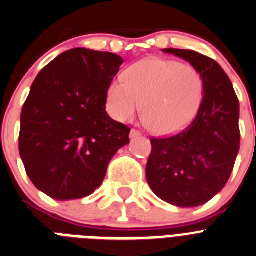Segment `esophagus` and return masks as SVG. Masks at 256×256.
Wrapping results in <instances>:
<instances>
[{
	"label": "esophagus",
	"mask_w": 256,
	"mask_h": 256,
	"mask_svg": "<svg viewBox=\"0 0 256 256\" xmlns=\"http://www.w3.org/2000/svg\"><path fill=\"white\" fill-rule=\"evenodd\" d=\"M140 135H142V132H140L139 130H135V128H132V130L130 131V138H131V139H134V138H139Z\"/></svg>",
	"instance_id": "34e87169"
}]
</instances>
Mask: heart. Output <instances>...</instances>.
Listing matches in <instances>:
<instances>
[{
  "mask_svg": "<svg viewBox=\"0 0 256 256\" xmlns=\"http://www.w3.org/2000/svg\"><path fill=\"white\" fill-rule=\"evenodd\" d=\"M204 96L199 71L174 60L149 58L134 64L108 86L107 107L118 121L139 114L149 130L168 135L194 118Z\"/></svg>",
  "mask_w": 256,
  "mask_h": 256,
  "instance_id": "b5f03b06",
  "label": "heart"
}]
</instances>
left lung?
<instances>
[{"label": "left lung", "mask_w": 256, "mask_h": 256, "mask_svg": "<svg viewBox=\"0 0 256 256\" xmlns=\"http://www.w3.org/2000/svg\"><path fill=\"white\" fill-rule=\"evenodd\" d=\"M200 72L204 96L196 117L176 135L152 138L146 180L154 194L172 206H198L228 181L240 149V104L232 82L210 57L166 48Z\"/></svg>", "instance_id": "8db88e82"}]
</instances>
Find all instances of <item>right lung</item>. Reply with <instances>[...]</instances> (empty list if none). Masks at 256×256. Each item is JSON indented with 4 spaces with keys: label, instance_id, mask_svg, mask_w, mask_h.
<instances>
[{
    "label": "right lung",
    "instance_id": "add662e5",
    "mask_svg": "<svg viewBox=\"0 0 256 256\" xmlns=\"http://www.w3.org/2000/svg\"><path fill=\"white\" fill-rule=\"evenodd\" d=\"M111 52L74 48L34 80L22 111L19 152L36 188L58 200L93 194L110 160L130 142V128L106 112L122 65Z\"/></svg>",
    "mask_w": 256,
    "mask_h": 256
}]
</instances>
